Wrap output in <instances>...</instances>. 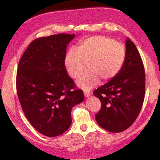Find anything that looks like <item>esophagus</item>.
<instances>
[{"label": "esophagus", "mask_w": 160, "mask_h": 160, "mask_svg": "<svg viewBox=\"0 0 160 160\" xmlns=\"http://www.w3.org/2000/svg\"><path fill=\"white\" fill-rule=\"evenodd\" d=\"M90 95H91L90 91H84V97L89 98L90 96Z\"/></svg>", "instance_id": "esophagus-1"}]
</instances>
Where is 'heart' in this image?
Listing matches in <instances>:
<instances>
[{
    "label": "heart",
    "instance_id": "heart-1",
    "mask_svg": "<svg viewBox=\"0 0 160 160\" xmlns=\"http://www.w3.org/2000/svg\"><path fill=\"white\" fill-rule=\"evenodd\" d=\"M126 57L124 45L108 37L98 35L88 37L78 42L77 50L72 48L64 58V65L73 78H78L86 68L84 73L77 81L82 89H91L99 83L116 76L123 66Z\"/></svg>",
    "mask_w": 160,
    "mask_h": 160
}]
</instances>
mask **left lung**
<instances>
[{
    "instance_id": "1",
    "label": "left lung",
    "mask_w": 160,
    "mask_h": 160,
    "mask_svg": "<svg viewBox=\"0 0 160 160\" xmlns=\"http://www.w3.org/2000/svg\"><path fill=\"white\" fill-rule=\"evenodd\" d=\"M145 71L136 46L126 40V57L116 76L94 91L101 109L96 115L98 125L112 132L130 127L136 120L144 102Z\"/></svg>"
}]
</instances>
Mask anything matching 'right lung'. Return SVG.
Segmentation results:
<instances>
[{"label": "right lung", "mask_w": 160, "mask_h": 160, "mask_svg": "<svg viewBox=\"0 0 160 160\" xmlns=\"http://www.w3.org/2000/svg\"><path fill=\"white\" fill-rule=\"evenodd\" d=\"M75 34L60 33L33 40L20 58L16 89L22 111L40 133L62 134L71 124L72 108L84 100L83 91L75 89L64 58Z\"/></svg>", "instance_id": "obj_1"}]
</instances>
